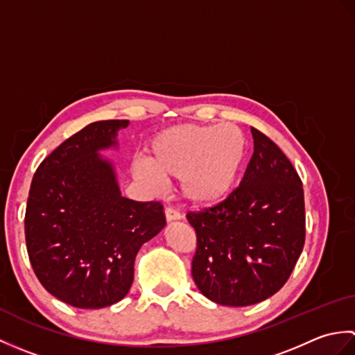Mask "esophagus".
<instances>
[{
	"instance_id": "34e87169",
	"label": "esophagus",
	"mask_w": 355,
	"mask_h": 355,
	"mask_svg": "<svg viewBox=\"0 0 355 355\" xmlns=\"http://www.w3.org/2000/svg\"><path fill=\"white\" fill-rule=\"evenodd\" d=\"M164 216H166V221H177L182 218V215H180L178 210H175L173 207H166L164 209Z\"/></svg>"
}]
</instances>
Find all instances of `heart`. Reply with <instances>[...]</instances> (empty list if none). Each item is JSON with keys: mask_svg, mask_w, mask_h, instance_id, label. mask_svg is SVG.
<instances>
[{"mask_svg": "<svg viewBox=\"0 0 355 355\" xmlns=\"http://www.w3.org/2000/svg\"><path fill=\"white\" fill-rule=\"evenodd\" d=\"M248 154L245 132L235 125H180L157 134L148 162L132 164L148 184L182 180L183 198L197 207L225 200L236 186Z\"/></svg>", "mask_w": 355, "mask_h": 355, "instance_id": "b5f03b06", "label": "heart"}]
</instances>
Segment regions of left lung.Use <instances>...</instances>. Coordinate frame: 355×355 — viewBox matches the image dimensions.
Masks as SVG:
<instances>
[{
  "mask_svg": "<svg viewBox=\"0 0 355 355\" xmlns=\"http://www.w3.org/2000/svg\"><path fill=\"white\" fill-rule=\"evenodd\" d=\"M254 150L225 200L187 212L197 233L192 277L220 305L262 302L288 281L305 244L304 187L276 143L252 128Z\"/></svg>",
  "mask_w": 355,
  "mask_h": 355,
  "instance_id": "1",
  "label": "left lung"
}]
</instances>
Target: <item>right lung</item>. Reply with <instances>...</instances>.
<instances>
[{"label":"right lung","instance_id":"1","mask_svg":"<svg viewBox=\"0 0 355 355\" xmlns=\"http://www.w3.org/2000/svg\"><path fill=\"white\" fill-rule=\"evenodd\" d=\"M128 125H87L44 158L30 186V263L44 288L71 306L97 310L122 300L140 247L166 225L162 202L122 197L114 168L99 155Z\"/></svg>","mask_w":355,"mask_h":355}]
</instances>
